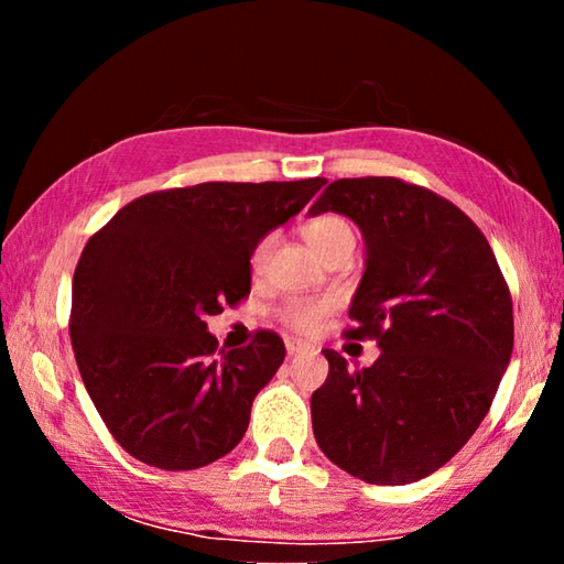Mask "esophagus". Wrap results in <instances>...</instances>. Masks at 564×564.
I'll return each instance as SVG.
<instances>
[{"label": "esophagus", "instance_id": "obj_1", "mask_svg": "<svg viewBox=\"0 0 564 564\" xmlns=\"http://www.w3.org/2000/svg\"><path fill=\"white\" fill-rule=\"evenodd\" d=\"M285 350H289V356H299V352L311 350V346L303 340H285Z\"/></svg>", "mask_w": 564, "mask_h": 564}]
</instances>
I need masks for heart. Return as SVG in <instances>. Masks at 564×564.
I'll return each mask as SVG.
<instances>
[{"instance_id": "b5f03b06", "label": "heart", "mask_w": 564, "mask_h": 564, "mask_svg": "<svg viewBox=\"0 0 564 564\" xmlns=\"http://www.w3.org/2000/svg\"><path fill=\"white\" fill-rule=\"evenodd\" d=\"M303 236L313 251L321 256V259H326V256L338 251V248H352V243H356V234H352L350 224L340 216L313 218V221L303 226ZM271 246H273L271 236L263 238V241L256 246L253 259H251L253 271L263 269L265 259H269V253H271ZM330 311H333V301H328V299L291 301L289 305H285L283 318L291 328H295L299 333H316L323 326V321H326Z\"/></svg>"}]
</instances>
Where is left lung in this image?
Listing matches in <instances>:
<instances>
[{
	"mask_svg": "<svg viewBox=\"0 0 564 564\" xmlns=\"http://www.w3.org/2000/svg\"><path fill=\"white\" fill-rule=\"evenodd\" d=\"M348 216L366 243L348 338H376L370 368L336 350L311 398L330 463L376 485L443 467L482 423L512 356V301L495 253L447 198L393 176L338 178L308 216Z\"/></svg>",
	"mask_w": 564,
	"mask_h": 564,
	"instance_id": "8db88e82",
	"label": "left lung"
}]
</instances>
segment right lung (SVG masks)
<instances>
[{
	"label": "right lung",
	"mask_w": 564,
	"mask_h": 564,
	"mask_svg": "<svg viewBox=\"0 0 564 564\" xmlns=\"http://www.w3.org/2000/svg\"><path fill=\"white\" fill-rule=\"evenodd\" d=\"M326 178L156 191L89 238L72 283V346L117 443L161 470H194L241 443L253 398L285 358L259 330L218 350L206 318L251 293V256Z\"/></svg>",
	"instance_id": "1"
}]
</instances>
